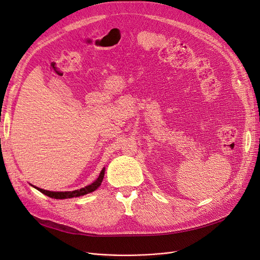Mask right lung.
Segmentation results:
<instances>
[{
    "mask_svg": "<svg viewBox=\"0 0 260 260\" xmlns=\"http://www.w3.org/2000/svg\"><path fill=\"white\" fill-rule=\"evenodd\" d=\"M104 174H105V168L102 169L101 174L99 176V178L94 181L93 183H91L90 185H86L82 188H80V190H75V191H67V192H53V191H46V190H43V188H40V187H37L34 185V187H36L38 191H40L41 193H43L44 195L49 196V198H52V199H56V200H62V199H72V198H78V196H82V195H85L88 193H91L93 191H95L96 188L101 185L102 181H103V178H104Z\"/></svg>",
    "mask_w": 260,
    "mask_h": 260,
    "instance_id": "right-lung-1",
    "label": "right lung"
}]
</instances>
